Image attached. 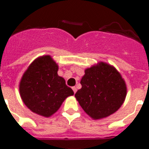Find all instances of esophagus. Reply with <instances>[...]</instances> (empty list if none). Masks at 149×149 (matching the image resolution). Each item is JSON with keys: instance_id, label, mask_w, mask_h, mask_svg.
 <instances>
[{"instance_id": "34e87169", "label": "esophagus", "mask_w": 149, "mask_h": 149, "mask_svg": "<svg viewBox=\"0 0 149 149\" xmlns=\"http://www.w3.org/2000/svg\"><path fill=\"white\" fill-rule=\"evenodd\" d=\"M72 90H73V92H74V93H76V92L77 91V87H76V86H73V87H72Z\"/></svg>"}]
</instances>
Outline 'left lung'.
Listing matches in <instances>:
<instances>
[{"label":"left lung","instance_id":"1","mask_svg":"<svg viewBox=\"0 0 149 149\" xmlns=\"http://www.w3.org/2000/svg\"><path fill=\"white\" fill-rule=\"evenodd\" d=\"M80 83L82 88L75 97L93 119H101L115 113L126 97L124 79L114 66L106 63L99 62L86 69Z\"/></svg>","mask_w":149,"mask_h":149}]
</instances>
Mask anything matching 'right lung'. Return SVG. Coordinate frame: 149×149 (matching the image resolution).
<instances>
[{"label": "right lung", "mask_w": 149, "mask_h": 149, "mask_svg": "<svg viewBox=\"0 0 149 149\" xmlns=\"http://www.w3.org/2000/svg\"><path fill=\"white\" fill-rule=\"evenodd\" d=\"M59 66L49 55L35 59L23 74L19 84L25 106L36 114L50 117L66 98L74 94L57 74Z\"/></svg>", "instance_id": "right-lung-1"}]
</instances>
